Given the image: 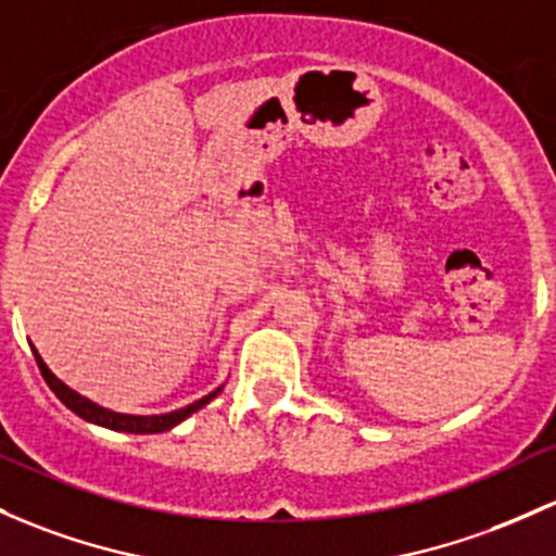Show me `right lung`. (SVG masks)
<instances>
[{
	"label": "right lung",
	"mask_w": 556,
	"mask_h": 556,
	"mask_svg": "<svg viewBox=\"0 0 556 556\" xmlns=\"http://www.w3.org/2000/svg\"><path fill=\"white\" fill-rule=\"evenodd\" d=\"M31 354H34V359H37L39 372H42V378L47 381V386H50V391L63 402V405L68 407V410L77 413V416L81 420H87V424L103 426V429H111V431H127V434H160V431H170L180 424V420L189 418L191 413L202 410L207 402H213L215 396L224 391V386H218V389L210 391V394L202 396V400L191 402V405L180 407V410H173V413H160V416H130V413L109 410V407L87 400L85 394H79V391H74L72 386L63 383L61 378H58L55 372L45 365V359L39 356V352L34 346H31Z\"/></svg>",
	"instance_id": "add662e5"
}]
</instances>
